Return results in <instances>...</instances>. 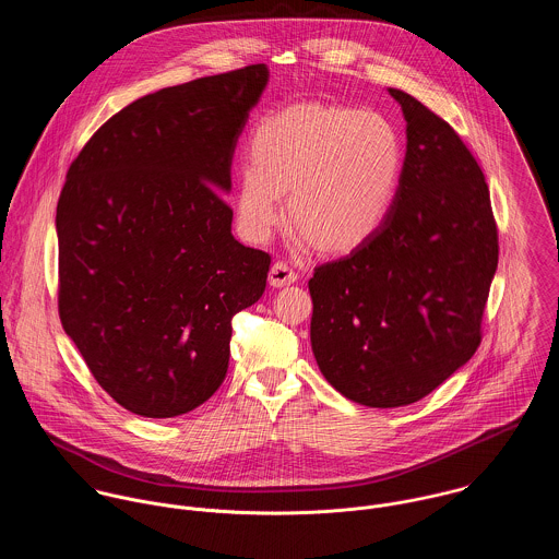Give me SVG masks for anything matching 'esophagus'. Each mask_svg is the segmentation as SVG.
I'll return each instance as SVG.
<instances>
[{"label": "esophagus", "mask_w": 559, "mask_h": 559, "mask_svg": "<svg viewBox=\"0 0 559 559\" xmlns=\"http://www.w3.org/2000/svg\"><path fill=\"white\" fill-rule=\"evenodd\" d=\"M297 282V273L286 264V262H275L269 271V284L273 288H284V286H290Z\"/></svg>", "instance_id": "esophagus-1"}]
</instances>
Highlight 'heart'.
Listing matches in <instances>:
<instances>
[{"label":"heart","instance_id":"b5f03b06","mask_svg":"<svg viewBox=\"0 0 559 559\" xmlns=\"http://www.w3.org/2000/svg\"><path fill=\"white\" fill-rule=\"evenodd\" d=\"M396 127L374 109L297 103L264 116L240 165L235 211L242 237L269 239L286 213L329 253L353 251L390 217L402 174Z\"/></svg>","mask_w":559,"mask_h":559}]
</instances>
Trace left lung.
<instances>
[{
  "instance_id": "1",
  "label": "left lung",
  "mask_w": 559,
  "mask_h": 559,
  "mask_svg": "<svg viewBox=\"0 0 559 559\" xmlns=\"http://www.w3.org/2000/svg\"><path fill=\"white\" fill-rule=\"evenodd\" d=\"M390 94L406 120L394 209L308 284L322 377L374 408L428 396L474 357L499 255L478 160L443 118L402 90Z\"/></svg>"
}]
</instances>
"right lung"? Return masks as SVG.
I'll use <instances>...</instances> for the list:
<instances>
[{
    "label": "right lung",
    "instance_id": "obj_1",
    "mask_svg": "<svg viewBox=\"0 0 559 559\" xmlns=\"http://www.w3.org/2000/svg\"><path fill=\"white\" fill-rule=\"evenodd\" d=\"M266 64L163 87L111 116L58 202V308L98 385L142 417H176L226 379L233 317L271 255L233 237L230 165Z\"/></svg>",
    "mask_w": 559,
    "mask_h": 559
}]
</instances>
